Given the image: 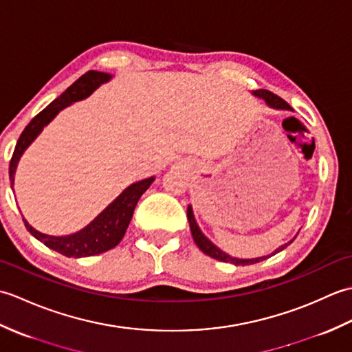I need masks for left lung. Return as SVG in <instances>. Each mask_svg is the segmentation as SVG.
Segmentation results:
<instances>
[{"instance_id": "left-lung-1", "label": "left lung", "mask_w": 352, "mask_h": 352, "mask_svg": "<svg viewBox=\"0 0 352 352\" xmlns=\"http://www.w3.org/2000/svg\"><path fill=\"white\" fill-rule=\"evenodd\" d=\"M252 94L258 96V98L263 100L269 107L272 109H276V110H294L292 109L289 104L284 101L283 98H280L278 95H275L272 92L269 91H265V89H258V91H252ZM188 219H189V226H190V231H192V237L193 241H195V243L198 245V248L203 251L204 254H207V256H210L212 258H216V260H221V261H226V263H233V265H239V266H245V265H254V263H258V261L261 260H266L269 256H265V257H257V258H236V257H231L228 256L227 252H223L222 250H219L218 246H216L214 243H212L203 234V231L199 230L198 223L195 221V216H193V210H192V206L188 207ZM292 243V241L289 242ZM289 243H284L281 245L280 248H276L271 256H274V254L283 251L284 248Z\"/></svg>"}]
</instances>
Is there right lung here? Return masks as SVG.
<instances>
[{"instance_id":"right-lung-1","label":"right lung","mask_w":352,"mask_h":352,"mask_svg":"<svg viewBox=\"0 0 352 352\" xmlns=\"http://www.w3.org/2000/svg\"><path fill=\"white\" fill-rule=\"evenodd\" d=\"M110 78L111 76L106 72H98V71L86 72L85 76H81L76 81V83H72L68 89H66L58 98H56L51 104H48V106L45 107L39 115H36L32 121H30V124L25 126L24 131L21 133L10 160L9 175H10L12 188L14 182V172H16V166L21 155L24 154V151L30 146V144L39 136V133L43 130V126L48 125L52 119L56 118L58 111L71 106L72 102L87 98L95 89H98L102 83H107ZM153 182H154V177H149L142 182L133 183L107 208H104V210L96 216V218L89 223L87 227L69 236L43 234L41 231L34 230L24 218L22 219H24V223L30 233H32L37 241H41L43 245H47L48 248L60 252L66 257H74V258L95 256V254H101L115 248V246L122 241L126 227H129V223L133 218V212L134 208H136L139 198L144 195L145 190L151 186Z\"/></svg>"}]
</instances>
